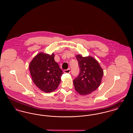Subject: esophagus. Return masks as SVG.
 I'll use <instances>...</instances> for the list:
<instances>
[{"label":"esophagus","instance_id":"obj_1","mask_svg":"<svg viewBox=\"0 0 133 133\" xmlns=\"http://www.w3.org/2000/svg\"><path fill=\"white\" fill-rule=\"evenodd\" d=\"M63 72L64 73H69L70 72V69H68L67 70H64Z\"/></svg>","mask_w":133,"mask_h":133}]
</instances>
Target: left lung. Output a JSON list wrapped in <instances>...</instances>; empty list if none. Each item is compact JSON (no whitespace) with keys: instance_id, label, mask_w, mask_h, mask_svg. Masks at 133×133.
Masks as SVG:
<instances>
[{"instance_id":"8db88e82","label":"left lung","mask_w":133,"mask_h":133,"mask_svg":"<svg viewBox=\"0 0 133 133\" xmlns=\"http://www.w3.org/2000/svg\"><path fill=\"white\" fill-rule=\"evenodd\" d=\"M76 57L80 70L79 75L73 81L75 89L80 95H88L100 85L104 72L93 57H83L79 54Z\"/></svg>"}]
</instances>
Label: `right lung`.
Returning <instances> with one entry per match:
<instances>
[{"instance_id":"1","label":"right lung","mask_w":133,"mask_h":133,"mask_svg":"<svg viewBox=\"0 0 133 133\" xmlns=\"http://www.w3.org/2000/svg\"><path fill=\"white\" fill-rule=\"evenodd\" d=\"M55 55L40 52L30 62L29 70L32 79L40 90L50 93L58 88L63 74L57 62Z\"/></svg>"}]
</instances>
